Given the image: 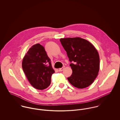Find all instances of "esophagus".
Listing matches in <instances>:
<instances>
[{
	"label": "esophagus",
	"instance_id": "34e87169",
	"mask_svg": "<svg viewBox=\"0 0 120 120\" xmlns=\"http://www.w3.org/2000/svg\"><path fill=\"white\" fill-rule=\"evenodd\" d=\"M65 68V67H62V68H60L59 69V71H62Z\"/></svg>",
	"mask_w": 120,
	"mask_h": 120
}]
</instances>
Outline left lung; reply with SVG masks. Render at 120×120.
Listing matches in <instances>:
<instances>
[{
  "instance_id": "8db88e82",
  "label": "left lung",
  "mask_w": 120,
  "mask_h": 120,
  "mask_svg": "<svg viewBox=\"0 0 120 120\" xmlns=\"http://www.w3.org/2000/svg\"><path fill=\"white\" fill-rule=\"evenodd\" d=\"M67 52L72 69L71 75L68 78L73 86L83 89L93 83L98 75L100 58L95 47L89 41L80 37L60 39Z\"/></svg>"
}]
</instances>
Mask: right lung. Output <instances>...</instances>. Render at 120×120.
Wrapping results in <instances>:
<instances>
[{"mask_svg": "<svg viewBox=\"0 0 120 120\" xmlns=\"http://www.w3.org/2000/svg\"><path fill=\"white\" fill-rule=\"evenodd\" d=\"M23 71L31 85L38 90L50 86L54 70L44 48L37 43L27 52L22 61Z\"/></svg>", "mask_w": 120, "mask_h": 120, "instance_id": "obj_1", "label": "right lung"}]
</instances>
